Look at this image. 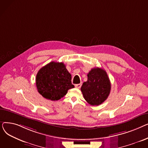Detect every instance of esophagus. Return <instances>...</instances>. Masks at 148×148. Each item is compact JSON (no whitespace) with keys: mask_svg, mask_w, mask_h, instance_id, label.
<instances>
[{"mask_svg":"<svg viewBox=\"0 0 148 148\" xmlns=\"http://www.w3.org/2000/svg\"><path fill=\"white\" fill-rule=\"evenodd\" d=\"M82 86V84H75V87L77 88H80Z\"/></svg>","mask_w":148,"mask_h":148,"instance_id":"34e87169","label":"esophagus"}]
</instances>
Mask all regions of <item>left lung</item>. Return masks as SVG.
Masks as SVG:
<instances>
[{"label":"left lung","mask_w":148,"mask_h":148,"mask_svg":"<svg viewBox=\"0 0 148 148\" xmlns=\"http://www.w3.org/2000/svg\"><path fill=\"white\" fill-rule=\"evenodd\" d=\"M111 83L105 70L92 68L88 74V80L83 83L81 90L85 100L92 106H98L110 94Z\"/></svg>","instance_id":"obj_1"}]
</instances>
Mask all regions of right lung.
Masks as SVG:
<instances>
[{"mask_svg": "<svg viewBox=\"0 0 148 148\" xmlns=\"http://www.w3.org/2000/svg\"><path fill=\"white\" fill-rule=\"evenodd\" d=\"M38 92L45 98L57 101L64 97L69 89L74 88L71 75L63 62H51L42 67L36 76Z\"/></svg>", "mask_w": 148, "mask_h": 148, "instance_id": "add662e5", "label": "right lung"}]
</instances>
